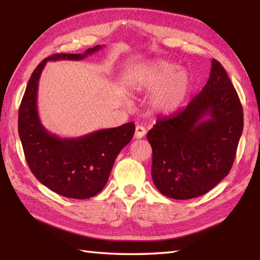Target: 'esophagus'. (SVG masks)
Returning <instances> with one entry per match:
<instances>
[{
    "label": "esophagus",
    "mask_w": 260,
    "mask_h": 260,
    "mask_svg": "<svg viewBox=\"0 0 260 260\" xmlns=\"http://www.w3.org/2000/svg\"><path fill=\"white\" fill-rule=\"evenodd\" d=\"M146 134V129L144 126L142 125H137L135 127V137L136 139H142V137H144Z\"/></svg>",
    "instance_id": "esophagus-1"
}]
</instances>
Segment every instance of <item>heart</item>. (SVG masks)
Returning a JSON list of instances; mask_svg holds the SVG:
<instances>
[{
	"mask_svg": "<svg viewBox=\"0 0 260 260\" xmlns=\"http://www.w3.org/2000/svg\"><path fill=\"white\" fill-rule=\"evenodd\" d=\"M132 87L136 91H152L150 107L158 114L178 109L191 91V78L178 66L158 60L145 66L134 76Z\"/></svg>",
	"mask_w": 260,
	"mask_h": 260,
	"instance_id": "b5f03b06",
	"label": "heart"
}]
</instances>
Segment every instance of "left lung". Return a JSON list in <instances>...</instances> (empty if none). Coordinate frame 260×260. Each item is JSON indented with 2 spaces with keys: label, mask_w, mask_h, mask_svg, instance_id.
I'll return each instance as SVG.
<instances>
[{
  "label": "left lung",
  "mask_w": 260,
  "mask_h": 260,
  "mask_svg": "<svg viewBox=\"0 0 260 260\" xmlns=\"http://www.w3.org/2000/svg\"><path fill=\"white\" fill-rule=\"evenodd\" d=\"M242 128L238 93L221 63L212 59L201 92L185 108L158 118L148 131L157 190L175 200L206 194L228 175Z\"/></svg>",
  "instance_id": "obj_1"
}]
</instances>
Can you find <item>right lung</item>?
Instances as JSON below:
<instances>
[{"instance_id": "right-lung-1", "label": "right lung", "mask_w": 260, "mask_h": 260, "mask_svg": "<svg viewBox=\"0 0 260 260\" xmlns=\"http://www.w3.org/2000/svg\"><path fill=\"white\" fill-rule=\"evenodd\" d=\"M102 48L96 46L85 53H56L42 60L31 75L19 109V136L31 172L51 191L71 199H89L104 189L118 153L133 139L135 124L74 139L49 133L38 114L39 79L50 60H81Z\"/></svg>"}]
</instances>
